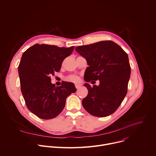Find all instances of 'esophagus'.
Wrapping results in <instances>:
<instances>
[{
	"label": "esophagus",
	"mask_w": 156,
	"mask_h": 156,
	"mask_svg": "<svg viewBox=\"0 0 156 156\" xmlns=\"http://www.w3.org/2000/svg\"><path fill=\"white\" fill-rule=\"evenodd\" d=\"M81 86V84H75V87H76V89H78L79 87H80Z\"/></svg>",
	"instance_id": "34e87169"
}]
</instances>
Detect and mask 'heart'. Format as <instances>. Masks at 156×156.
Masks as SVG:
<instances>
[{
	"mask_svg": "<svg viewBox=\"0 0 156 156\" xmlns=\"http://www.w3.org/2000/svg\"><path fill=\"white\" fill-rule=\"evenodd\" d=\"M69 80L72 81H73V82H78L79 80H80V78L78 76H75V75H72V76H70L69 77Z\"/></svg>",
	"mask_w": 156,
	"mask_h": 156,
	"instance_id": "obj_1",
	"label": "heart"
}]
</instances>
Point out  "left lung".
<instances>
[{
  "instance_id": "1",
  "label": "left lung",
  "mask_w": 156,
  "mask_h": 156,
  "mask_svg": "<svg viewBox=\"0 0 156 156\" xmlns=\"http://www.w3.org/2000/svg\"><path fill=\"white\" fill-rule=\"evenodd\" d=\"M76 51L87 61L84 80H99V85L84 86L87 96L82 101L83 107L91 115L105 117L114 113L126 95L131 67L128 54L112 41H100L80 46ZM93 84V83H92Z\"/></svg>"
}]
</instances>
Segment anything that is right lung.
<instances>
[{"label": "right lung", "mask_w": 156, "mask_h": 156, "mask_svg": "<svg viewBox=\"0 0 156 156\" xmlns=\"http://www.w3.org/2000/svg\"><path fill=\"white\" fill-rule=\"evenodd\" d=\"M73 49V46L36 44L22 55L18 68L21 93L28 108L40 119L56 117L63 110L66 98L76 91L73 83L63 81L55 86L50 77L60 71L62 62Z\"/></svg>", "instance_id": "add662e5"}]
</instances>
